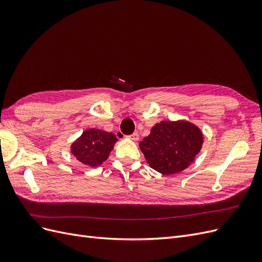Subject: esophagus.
<instances>
[{
	"mask_svg": "<svg viewBox=\"0 0 262 262\" xmlns=\"http://www.w3.org/2000/svg\"><path fill=\"white\" fill-rule=\"evenodd\" d=\"M128 139L132 140V141H137V140H139V134L138 133H133V134H131V136L128 137Z\"/></svg>",
	"mask_w": 262,
	"mask_h": 262,
	"instance_id": "esophagus-1",
	"label": "esophagus"
}]
</instances>
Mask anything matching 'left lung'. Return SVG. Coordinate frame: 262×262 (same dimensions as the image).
<instances>
[{"mask_svg": "<svg viewBox=\"0 0 262 262\" xmlns=\"http://www.w3.org/2000/svg\"><path fill=\"white\" fill-rule=\"evenodd\" d=\"M203 144V133L187 120L156 123L139 146L149 167L163 175H172L191 165Z\"/></svg>", "mask_w": 262, "mask_h": 262, "instance_id": "obj_1", "label": "left lung"}]
</instances>
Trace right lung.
<instances>
[{
    "label": "right lung",
    "mask_w": 262,
    "mask_h": 262,
    "mask_svg": "<svg viewBox=\"0 0 262 262\" xmlns=\"http://www.w3.org/2000/svg\"><path fill=\"white\" fill-rule=\"evenodd\" d=\"M117 141L113 132L92 128L85 130L70 148L78 162L89 167H97L108 160Z\"/></svg>",
    "instance_id": "right-lung-1"
}]
</instances>
